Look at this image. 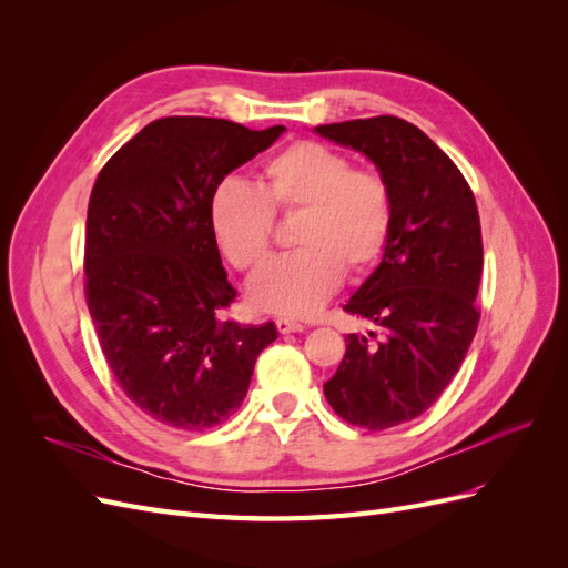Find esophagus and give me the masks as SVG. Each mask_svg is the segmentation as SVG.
<instances>
[{
  "label": "esophagus",
  "mask_w": 568,
  "mask_h": 568,
  "mask_svg": "<svg viewBox=\"0 0 568 568\" xmlns=\"http://www.w3.org/2000/svg\"><path fill=\"white\" fill-rule=\"evenodd\" d=\"M277 329H280V334H298V332L305 329V326H303L301 322H296V320L280 317V320H277Z\"/></svg>",
  "instance_id": "34e87169"
}]
</instances>
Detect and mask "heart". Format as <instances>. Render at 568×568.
I'll use <instances>...</instances> for the list:
<instances>
[{"mask_svg":"<svg viewBox=\"0 0 568 568\" xmlns=\"http://www.w3.org/2000/svg\"><path fill=\"white\" fill-rule=\"evenodd\" d=\"M272 209L303 211L294 253L255 274L251 303L263 313L311 317L334 296L346 267L369 272L393 234V192L384 175L315 140L288 144L263 165V184L220 180L209 196V227L220 253L242 272L261 265L272 242Z\"/></svg>","mask_w":568,"mask_h":568,"instance_id":"heart-1","label":"heart"}]
</instances>
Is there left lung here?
<instances>
[{
  "instance_id": "1",
  "label": "left lung",
  "mask_w": 568,
  "mask_h": 568,
  "mask_svg": "<svg viewBox=\"0 0 568 568\" xmlns=\"http://www.w3.org/2000/svg\"><path fill=\"white\" fill-rule=\"evenodd\" d=\"M315 132L365 153L393 192L390 244L343 305L374 322L379 338L348 334L346 355L324 384L341 419L384 432L432 407L471 346L484 270L478 209L457 165L403 118L346 120Z\"/></svg>"
}]
</instances>
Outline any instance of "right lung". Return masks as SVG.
Here are the masks:
<instances>
[{"mask_svg":"<svg viewBox=\"0 0 568 568\" xmlns=\"http://www.w3.org/2000/svg\"><path fill=\"white\" fill-rule=\"evenodd\" d=\"M284 125L173 115L120 146L94 182L84 274L106 363L128 398L161 424L205 432L242 407L272 322L242 326L209 227V196L277 142Z\"/></svg>","mask_w":568,"mask_h":568,"instance_id":"1","label":"right lung"}]
</instances>
